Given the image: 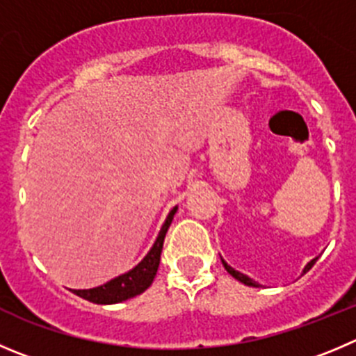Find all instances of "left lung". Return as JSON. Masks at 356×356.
<instances>
[{"mask_svg": "<svg viewBox=\"0 0 356 356\" xmlns=\"http://www.w3.org/2000/svg\"><path fill=\"white\" fill-rule=\"evenodd\" d=\"M316 260H318V258H314V260H313V261H309V264H307V267H305V268H304V272H307V270H309V268L313 267V265H314V264H316ZM221 261H223V260H221ZM223 267H225V268H227V272H228V274H230V275H234V277H235V279H237V281H241V283L248 284V286H258V284H257V283H254L253 279H249V277H248V275H244V274H241V272L234 270V268H232V267H230V265H228V264H225V261H223Z\"/></svg>", "mask_w": 356, "mask_h": 356, "instance_id": "left-lung-1", "label": "left lung"}]
</instances>
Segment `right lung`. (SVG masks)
<instances>
[{"instance_id": "obj_1", "label": "right lung", "mask_w": 356, "mask_h": 356, "mask_svg": "<svg viewBox=\"0 0 356 356\" xmlns=\"http://www.w3.org/2000/svg\"><path fill=\"white\" fill-rule=\"evenodd\" d=\"M175 211H177V207H174L170 211V214H168L167 221H165V225H163L161 230H159L158 238H156L154 245L151 248L147 257H145L137 267L133 268V270L112 279V281L105 283L103 286L91 288V290H73V293L86 298V300L89 302H95V304H118V302L128 300V298H133L137 297V295L144 293V291L152 284L156 272H158L163 241H165V235H167L168 228H170Z\"/></svg>"}]
</instances>
